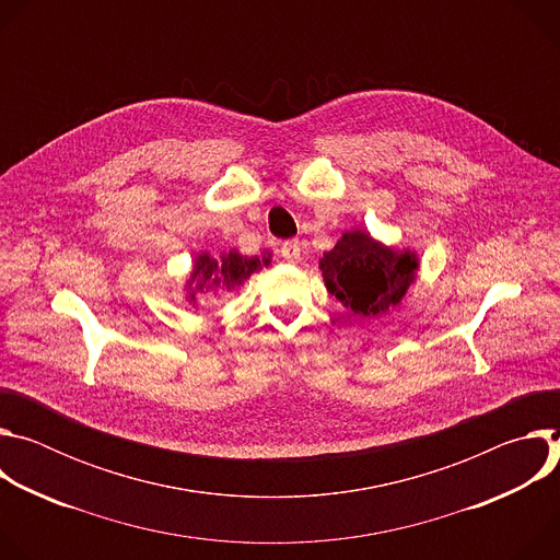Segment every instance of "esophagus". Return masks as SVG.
I'll return each instance as SVG.
<instances>
[{"label":"esophagus","instance_id":"34e87169","mask_svg":"<svg viewBox=\"0 0 560 560\" xmlns=\"http://www.w3.org/2000/svg\"><path fill=\"white\" fill-rule=\"evenodd\" d=\"M281 257L288 261V264H299L301 261V244L296 242V238H290V242H285L281 246Z\"/></svg>","mask_w":560,"mask_h":560}]
</instances>
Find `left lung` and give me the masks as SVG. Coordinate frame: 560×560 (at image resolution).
<instances>
[{
  "instance_id": "8db88e82",
  "label": "left lung",
  "mask_w": 560,
  "mask_h": 560,
  "mask_svg": "<svg viewBox=\"0 0 560 560\" xmlns=\"http://www.w3.org/2000/svg\"><path fill=\"white\" fill-rule=\"evenodd\" d=\"M330 294L361 316H376L401 303L417 279L419 259L410 250L378 244L365 230H350L318 261Z\"/></svg>"
}]
</instances>
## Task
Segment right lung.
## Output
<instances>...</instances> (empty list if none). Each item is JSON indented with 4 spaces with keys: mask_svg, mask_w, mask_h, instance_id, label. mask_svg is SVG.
Here are the masks:
<instances>
[{
    "mask_svg": "<svg viewBox=\"0 0 560 560\" xmlns=\"http://www.w3.org/2000/svg\"><path fill=\"white\" fill-rule=\"evenodd\" d=\"M270 259H259V257H244L242 253L230 250L223 253L219 259L210 257L208 253H201L195 259V270L186 283V299L190 303H197V294L201 292H217L225 290L232 292L236 288H242L253 272L261 270V266H268Z\"/></svg>",
    "mask_w": 560,
    "mask_h": 560,
    "instance_id": "1",
    "label": "right lung"
}]
</instances>
